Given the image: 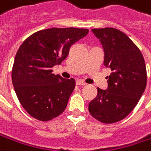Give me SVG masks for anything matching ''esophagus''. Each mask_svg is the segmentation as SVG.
Listing matches in <instances>:
<instances>
[{
    "label": "esophagus",
    "mask_w": 151,
    "mask_h": 151,
    "mask_svg": "<svg viewBox=\"0 0 151 151\" xmlns=\"http://www.w3.org/2000/svg\"><path fill=\"white\" fill-rule=\"evenodd\" d=\"M76 84H77V85H85L86 83H85L83 80H77V81H76Z\"/></svg>",
    "instance_id": "esophagus-1"
}]
</instances>
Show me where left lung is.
<instances>
[{"instance_id":"8db88e82","label":"left lung","mask_w":151,"mask_h":151,"mask_svg":"<svg viewBox=\"0 0 151 151\" xmlns=\"http://www.w3.org/2000/svg\"><path fill=\"white\" fill-rule=\"evenodd\" d=\"M104 50V66L111 69L108 88H98L89 103L90 114L100 122L111 124L126 117L134 109L147 84L143 56L123 32L112 27L91 29Z\"/></svg>"}]
</instances>
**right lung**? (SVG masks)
<instances>
[{
    "mask_svg": "<svg viewBox=\"0 0 151 151\" xmlns=\"http://www.w3.org/2000/svg\"><path fill=\"white\" fill-rule=\"evenodd\" d=\"M83 28H49L38 31L18 49L13 68L12 83L26 111L41 121L60 116L67 108L76 81L54 75L52 68L68 55L72 44L88 34Z\"/></svg>",
    "mask_w": 151,
    "mask_h": 151,
    "instance_id": "right-lung-1",
    "label": "right lung"
}]
</instances>
